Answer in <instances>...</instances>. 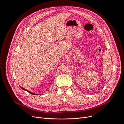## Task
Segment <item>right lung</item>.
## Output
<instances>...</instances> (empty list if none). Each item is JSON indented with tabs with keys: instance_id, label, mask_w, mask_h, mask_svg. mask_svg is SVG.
I'll return each instance as SVG.
<instances>
[{
	"instance_id": "1",
	"label": "right lung",
	"mask_w": 124,
	"mask_h": 124,
	"mask_svg": "<svg viewBox=\"0 0 124 124\" xmlns=\"http://www.w3.org/2000/svg\"><path fill=\"white\" fill-rule=\"evenodd\" d=\"M20 87H21V88L22 89L24 90V91H27V92H28L29 93H31V94H32V95H38V94H36V93H31V92H29V91H28V90L26 89H25V88H23V87H22L21 86H20Z\"/></svg>"
}]
</instances>
